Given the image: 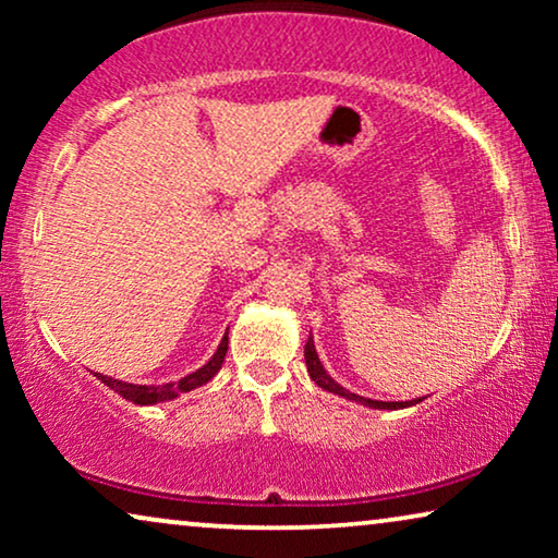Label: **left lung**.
I'll use <instances>...</instances> for the list:
<instances>
[{"label":"left lung","instance_id":"8db88e82","mask_svg":"<svg viewBox=\"0 0 558 558\" xmlns=\"http://www.w3.org/2000/svg\"><path fill=\"white\" fill-rule=\"evenodd\" d=\"M304 363H307L310 378L315 380L319 388H325V391H330V393H338V396H342V399L357 401V403H363V407H371V409H407V407H411V401H373V399H363V396L350 393L340 384H335V380L327 376V371L323 368V363H319L317 350H315V340H312V335H310L307 345H304ZM418 401H422V399H416L414 403H418Z\"/></svg>","mask_w":558,"mask_h":558}]
</instances>
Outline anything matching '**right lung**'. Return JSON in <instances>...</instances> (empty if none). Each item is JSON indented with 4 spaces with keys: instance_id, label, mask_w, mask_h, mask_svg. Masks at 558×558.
Here are the masks:
<instances>
[{
    "instance_id": "right-lung-1",
    "label": "right lung",
    "mask_w": 558,
    "mask_h": 558,
    "mask_svg": "<svg viewBox=\"0 0 558 558\" xmlns=\"http://www.w3.org/2000/svg\"><path fill=\"white\" fill-rule=\"evenodd\" d=\"M226 350H228V335H223V340H220V345L216 350V355L210 357L208 363L203 365V368H197L195 373H190V376L180 378L178 384H162V386H136V384H124V380H113V378H106L101 373H96L98 380H104L106 386L113 388L119 396H124L126 401H134L140 403V407H149V403H159V401H172L178 399L180 393L185 391H193V388L208 384V380L216 376L220 371V365L226 361Z\"/></svg>"
}]
</instances>
